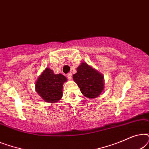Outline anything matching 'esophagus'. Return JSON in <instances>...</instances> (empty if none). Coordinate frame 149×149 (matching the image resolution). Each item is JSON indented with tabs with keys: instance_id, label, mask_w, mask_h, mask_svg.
Returning <instances> with one entry per match:
<instances>
[{
	"instance_id": "34e87169",
	"label": "esophagus",
	"mask_w": 149,
	"mask_h": 149,
	"mask_svg": "<svg viewBox=\"0 0 149 149\" xmlns=\"http://www.w3.org/2000/svg\"><path fill=\"white\" fill-rule=\"evenodd\" d=\"M67 77H68V79H69V80H71L72 79V74L71 72L68 73V74H67Z\"/></svg>"
}]
</instances>
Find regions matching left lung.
<instances>
[{
  "mask_svg": "<svg viewBox=\"0 0 149 149\" xmlns=\"http://www.w3.org/2000/svg\"><path fill=\"white\" fill-rule=\"evenodd\" d=\"M72 78L78 85L82 94L87 98H96L104 91L103 74L86 62L81 63Z\"/></svg>",
  "mask_w": 149,
  "mask_h": 149,
  "instance_id": "left-lung-1",
  "label": "left lung"
}]
</instances>
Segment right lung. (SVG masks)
I'll return each mask as SVG.
<instances>
[{
  "label": "right lung",
  "mask_w": 149,
  "mask_h": 149,
  "mask_svg": "<svg viewBox=\"0 0 149 149\" xmlns=\"http://www.w3.org/2000/svg\"><path fill=\"white\" fill-rule=\"evenodd\" d=\"M67 78L62 74H55L47 67L36 81L35 89L38 94L48 103H57L62 98L63 84Z\"/></svg>",
  "instance_id": "obj_1"
}]
</instances>
